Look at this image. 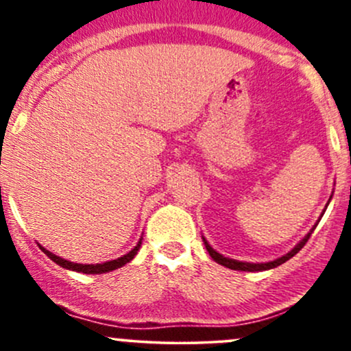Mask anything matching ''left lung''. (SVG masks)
<instances>
[{"label":"left lung","instance_id":"left-lung-1","mask_svg":"<svg viewBox=\"0 0 351 351\" xmlns=\"http://www.w3.org/2000/svg\"><path fill=\"white\" fill-rule=\"evenodd\" d=\"M330 199H332V198H330ZM325 209H327V208H325ZM324 213H325V211H324ZM324 213H322V216H324ZM315 226H317V224H315ZM315 226H313L312 229H310V232H307V234H305L304 239H302L299 244H295V245H293V249H291V251H289L287 254H285V256H282V257H277V259H274V261H269V263H261V264H254V263H243V261H236V259H231V257H226V256H223V254H219V252L216 251V249H213L211 245H209V243H208V241H206V237H203V243H204V245H206V251L209 252V256H211L213 259H215L217 264L224 265V267H228V269H232V271H247V272H259V271H267V269H274V267H277V265L284 264L285 261H289V259H291V257L295 256V254L299 252L302 247H304L305 243H307V241H308V237H310V234H312V232H313V229H315Z\"/></svg>","mask_w":351,"mask_h":351}]
</instances>
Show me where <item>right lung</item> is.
<instances>
[{
	"label": "right lung",
	"mask_w": 351,
	"mask_h": 351,
	"mask_svg": "<svg viewBox=\"0 0 351 351\" xmlns=\"http://www.w3.org/2000/svg\"><path fill=\"white\" fill-rule=\"evenodd\" d=\"M140 245H142V239L138 241V244H136L130 252H127V254H125V256L119 257V259L108 261V263H104V264H77V263H71V261L62 259V257L56 256L54 252L47 251V249L43 247L41 244H39V247L43 249V252L46 254V256L49 257L51 261H54L56 264L60 265V267H64V269H69V271L82 272V274H106V272L115 271V269L122 267V265H125L127 263H130V261L136 256V252H138Z\"/></svg>",
	"instance_id": "add662e5"
}]
</instances>
